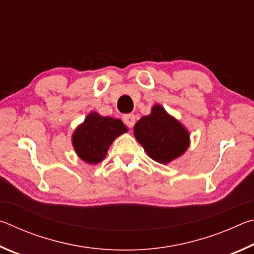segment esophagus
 I'll list each match as a JSON object with an SVG mask.
<instances>
[{"label":"esophagus","instance_id":"1","mask_svg":"<svg viewBox=\"0 0 254 254\" xmlns=\"http://www.w3.org/2000/svg\"><path fill=\"white\" fill-rule=\"evenodd\" d=\"M122 119H123V122L126 123L127 127H134V124H135V117H134V114H132V113L124 114Z\"/></svg>","mask_w":254,"mask_h":254}]
</instances>
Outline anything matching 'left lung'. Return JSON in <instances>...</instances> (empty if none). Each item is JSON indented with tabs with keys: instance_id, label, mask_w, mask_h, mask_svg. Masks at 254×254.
<instances>
[{
	"instance_id": "obj_1",
	"label": "left lung",
	"mask_w": 254,
	"mask_h": 254,
	"mask_svg": "<svg viewBox=\"0 0 254 254\" xmlns=\"http://www.w3.org/2000/svg\"><path fill=\"white\" fill-rule=\"evenodd\" d=\"M134 136L150 158L163 165L182 156L189 147L187 128L158 104L135 123Z\"/></svg>"
}]
</instances>
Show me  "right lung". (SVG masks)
Instances as JSON below:
<instances>
[{
    "label": "right lung",
    "mask_w": 254,
    "mask_h": 254,
    "mask_svg": "<svg viewBox=\"0 0 254 254\" xmlns=\"http://www.w3.org/2000/svg\"><path fill=\"white\" fill-rule=\"evenodd\" d=\"M127 131L121 120L102 117L92 112L76 127L71 139L72 145L81 160L96 165L104 160L112 142Z\"/></svg>",
    "instance_id": "1"
}]
</instances>
